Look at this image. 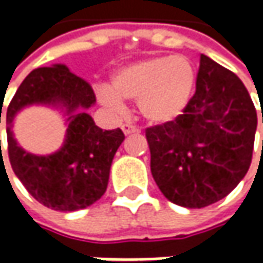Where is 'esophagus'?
<instances>
[{"instance_id":"34e87169","label":"esophagus","mask_w":263,"mask_h":263,"mask_svg":"<svg viewBox=\"0 0 263 263\" xmlns=\"http://www.w3.org/2000/svg\"><path fill=\"white\" fill-rule=\"evenodd\" d=\"M121 128H123L124 135H132V133H139V132H140V128H139V127L133 126V124H128V123L123 124Z\"/></svg>"}]
</instances>
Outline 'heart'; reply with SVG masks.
Returning a JSON list of instances; mask_svg holds the SVG:
<instances>
[{
	"mask_svg": "<svg viewBox=\"0 0 263 263\" xmlns=\"http://www.w3.org/2000/svg\"><path fill=\"white\" fill-rule=\"evenodd\" d=\"M196 85V68L184 55H159L121 67L111 89H99V101L121 108V99L137 101L142 117L152 124L176 121L186 109Z\"/></svg>",
	"mask_w": 263,
	"mask_h": 263,
	"instance_id": "heart-1",
	"label": "heart"
}]
</instances>
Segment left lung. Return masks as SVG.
I'll list each match as a JSON object with an SVG mask.
<instances>
[{
    "instance_id": "8db88e82",
    "label": "left lung",
    "mask_w": 263,
    "mask_h": 263,
    "mask_svg": "<svg viewBox=\"0 0 263 263\" xmlns=\"http://www.w3.org/2000/svg\"><path fill=\"white\" fill-rule=\"evenodd\" d=\"M256 126V108L243 82L202 54L196 92L183 114L145 130L151 171L162 195L192 209L227 196L250 167Z\"/></svg>"
}]
</instances>
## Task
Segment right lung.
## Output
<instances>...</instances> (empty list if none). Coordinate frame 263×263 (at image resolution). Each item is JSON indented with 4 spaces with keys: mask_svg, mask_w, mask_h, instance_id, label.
<instances>
[{
    "mask_svg": "<svg viewBox=\"0 0 263 263\" xmlns=\"http://www.w3.org/2000/svg\"><path fill=\"white\" fill-rule=\"evenodd\" d=\"M95 101L92 86L66 66L39 67L26 76L7 108L10 164L26 190L44 206L70 212L90 206L105 193L111 162L124 133L120 128L102 130L89 114L76 112L77 108H89ZM39 102L63 103L70 114L65 146L48 157L27 154L11 133L15 112Z\"/></svg>",
    "mask_w": 263,
    "mask_h": 263,
    "instance_id": "add662e5",
    "label": "right lung"
}]
</instances>
